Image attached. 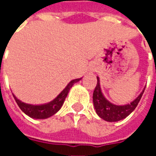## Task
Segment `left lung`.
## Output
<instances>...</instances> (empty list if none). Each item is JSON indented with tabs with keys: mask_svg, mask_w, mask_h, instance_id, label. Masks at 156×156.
<instances>
[{
	"mask_svg": "<svg viewBox=\"0 0 156 156\" xmlns=\"http://www.w3.org/2000/svg\"><path fill=\"white\" fill-rule=\"evenodd\" d=\"M97 85L93 94L94 106L96 114L102 119L108 122H117L122 120L130 115L134 110V108H136L145 89V88H144L137 98L129 104L124 105H116L108 101L105 97V95L103 94L100 87V80L98 77H97Z\"/></svg>",
	"mask_w": 156,
	"mask_h": 156,
	"instance_id": "left-lung-1",
	"label": "left lung"
}]
</instances>
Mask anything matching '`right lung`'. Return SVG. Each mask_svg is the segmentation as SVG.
Returning a JSON list of instances; mask_svg holds the SVG:
<instances>
[{"label":"right lung","mask_w":156,"mask_h":156,"mask_svg":"<svg viewBox=\"0 0 156 156\" xmlns=\"http://www.w3.org/2000/svg\"><path fill=\"white\" fill-rule=\"evenodd\" d=\"M81 78H77L73 79L68 83V85L65 87V88L56 98L47 104H42V105H30V104H26L24 102L19 100L18 98L16 97L14 94H12L13 97L15 98L16 104L18 105L19 108L22 109L23 113L29 117L35 119H45L51 117L54 115L57 112L59 111V109L62 108L65 101V98L68 96V94L70 88L73 86L75 83H78L80 81Z\"/></svg>","instance_id":"obj_1"}]
</instances>
